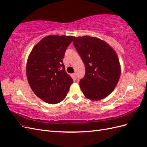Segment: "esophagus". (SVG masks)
Segmentation results:
<instances>
[{
  "instance_id": "esophagus-1",
  "label": "esophagus",
  "mask_w": 147,
  "mask_h": 147,
  "mask_svg": "<svg viewBox=\"0 0 147 147\" xmlns=\"http://www.w3.org/2000/svg\"><path fill=\"white\" fill-rule=\"evenodd\" d=\"M73 78L74 79H76V73L73 74Z\"/></svg>"
}]
</instances>
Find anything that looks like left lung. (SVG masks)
Instances as JSON below:
<instances>
[{
    "instance_id": "8db88e82",
    "label": "left lung",
    "mask_w": 147,
    "mask_h": 147,
    "mask_svg": "<svg viewBox=\"0 0 147 147\" xmlns=\"http://www.w3.org/2000/svg\"><path fill=\"white\" fill-rule=\"evenodd\" d=\"M73 44L85 65L86 74L79 82L88 99L97 101L110 95L118 82L121 66L111 46L97 37H74Z\"/></svg>"
}]
</instances>
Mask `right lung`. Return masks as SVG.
I'll list each match as a JSON object with an SVG mask.
<instances>
[{
    "label": "right lung",
    "mask_w": 147,
    "mask_h": 147,
    "mask_svg": "<svg viewBox=\"0 0 147 147\" xmlns=\"http://www.w3.org/2000/svg\"><path fill=\"white\" fill-rule=\"evenodd\" d=\"M72 36H47L34 45L28 57L26 76L33 92L46 103L63 100L73 82L63 59Z\"/></svg>",
    "instance_id": "right-lung-1"
}]
</instances>
